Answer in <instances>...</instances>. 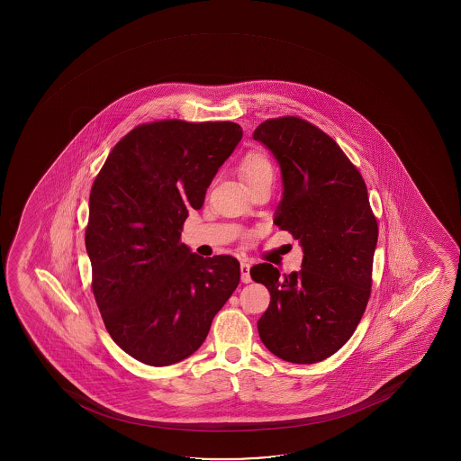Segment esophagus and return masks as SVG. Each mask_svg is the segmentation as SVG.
<instances>
[{"instance_id":"obj_1","label":"esophagus","mask_w":461,"mask_h":461,"mask_svg":"<svg viewBox=\"0 0 461 461\" xmlns=\"http://www.w3.org/2000/svg\"><path fill=\"white\" fill-rule=\"evenodd\" d=\"M240 272H241V281L243 283H250V265L246 261H241L240 266Z\"/></svg>"}]
</instances>
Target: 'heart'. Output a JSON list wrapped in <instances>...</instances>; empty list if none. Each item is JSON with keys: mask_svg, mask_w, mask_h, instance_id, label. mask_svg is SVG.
<instances>
[{"mask_svg": "<svg viewBox=\"0 0 461 461\" xmlns=\"http://www.w3.org/2000/svg\"><path fill=\"white\" fill-rule=\"evenodd\" d=\"M240 170L244 180L248 181V185H254L257 181L266 180V178H274V169L269 158L259 152L246 155Z\"/></svg>", "mask_w": 461, "mask_h": 461, "instance_id": "b5f03b06", "label": "heart"}]
</instances>
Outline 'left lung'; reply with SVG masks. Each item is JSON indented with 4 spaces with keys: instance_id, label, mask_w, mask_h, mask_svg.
Segmentation results:
<instances>
[{
    "instance_id": "left-lung-1",
    "label": "left lung",
    "mask_w": 461,
    "mask_h": 461,
    "mask_svg": "<svg viewBox=\"0 0 461 461\" xmlns=\"http://www.w3.org/2000/svg\"><path fill=\"white\" fill-rule=\"evenodd\" d=\"M255 141L280 166L274 222L303 249L300 272L263 263L250 276L270 292L259 339L281 360L312 365L352 337L371 295L378 226L360 172L323 131L302 118L266 120Z\"/></svg>"
}]
</instances>
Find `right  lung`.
Listing matches in <instances>:
<instances>
[{"instance_id":"1","label":"right lung","mask_w":461,"mask_h":461,"mask_svg":"<svg viewBox=\"0 0 461 461\" xmlns=\"http://www.w3.org/2000/svg\"><path fill=\"white\" fill-rule=\"evenodd\" d=\"M241 137L237 122H149L112 149L94 181L92 289L112 339L144 365L191 357L239 286L237 259L203 258L180 237Z\"/></svg>"}]
</instances>
